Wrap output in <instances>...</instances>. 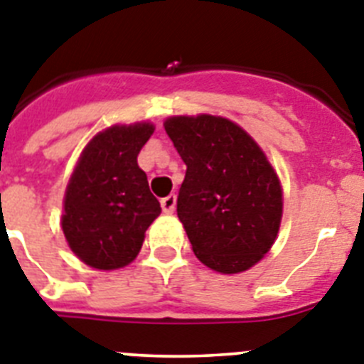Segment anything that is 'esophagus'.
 I'll return each instance as SVG.
<instances>
[{"instance_id": "34e87169", "label": "esophagus", "mask_w": 364, "mask_h": 364, "mask_svg": "<svg viewBox=\"0 0 364 364\" xmlns=\"http://www.w3.org/2000/svg\"><path fill=\"white\" fill-rule=\"evenodd\" d=\"M160 204H161V210H164V213H173L175 212V206H176V195H167L166 198H161Z\"/></svg>"}]
</instances>
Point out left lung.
Listing matches in <instances>:
<instances>
[{"label":"left lung","instance_id":"1","mask_svg":"<svg viewBox=\"0 0 364 364\" xmlns=\"http://www.w3.org/2000/svg\"><path fill=\"white\" fill-rule=\"evenodd\" d=\"M186 164L176 213L195 256L223 274L256 265L282 223V186L265 152L234 121L200 114L164 123Z\"/></svg>","mask_w":364,"mask_h":364}]
</instances>
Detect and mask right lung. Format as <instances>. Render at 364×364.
Returning a JSON list of instances; mask_svg holds the SVG:
<instances>
[{
  "instance_id": "1",
  "label": "right lung",
  "mask_w": 364,
  "mask_h": 364,
  "mask_svg": "<svg viewBox=\"0 0 364 364\" xmlns=\"http://www.w3.org/2000/svg\"><path fill=\"white\" fill-rule=\"evenodd\" d=\"M154 132L151 123L114 125L85 147L64 197L62 230L80 262L114 271L129 265L145 230L160 215L138 154Z\"/></svg>"
}]
</instances>
